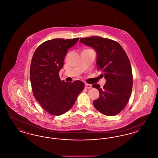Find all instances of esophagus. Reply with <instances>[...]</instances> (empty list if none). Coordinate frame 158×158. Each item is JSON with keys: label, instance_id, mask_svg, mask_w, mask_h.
Here are the masks:
<instances>
[{"label": "esophagus", "instance_id": "1", "mask_svg": "<svg viewBox=\"0 0 158 158\" xmlns=\"http://www.w3.org/2000/svg\"><path fill=\"white\" fill-rule=\"evenodd\" d=\"M85 87L87 89H90L92 88V85L90 84H88V83H85Z\"/></svg>", "mask_w": 158, "mask_h": 158}]
</instances>
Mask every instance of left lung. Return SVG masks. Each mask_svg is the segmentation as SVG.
I'll return each mask as SVG.
<instances>
[{
    "label": "left lung",
    "mask_w": 158,
    "mask_h": 158,
    "mask_svg": "<svg viewBox=\"0 0 158 158\" xmlns=\"http://www.w3.org/2000/svg\"><path fill=\"white\" fill-rule=\"evenodd\" d=\"M80 42L92 47L97 54V66L106 80L103 88L92 85L99 92V97L94 101L95 108L108 116L118 114L125 108L133 87L131 67L127 55L117 42L94 36L83 38Z\"/></svg>",
    "instance_id": "1"
}]
</instances>
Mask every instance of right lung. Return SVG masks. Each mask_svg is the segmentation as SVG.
<instances>
[{
  "instance_id": "1",
  "label": "right lung",
  "mask_w": 158,
  "mask_h": 158,
  "mask_svg": "<svg viewBox=\"0 0 158 158\" xmlns=\"http://www.w3.org/2000/svg\"><path fill=\"white\" fill-rule=\"evenodd\" d=\"M78 40L79 38L47 41L38 47L32 56L30 76L34 96L43 109L54 115L68 111L84 89L82 81L65 82L59 76L68 50Z\"/></svg>"
}]
</instances>
